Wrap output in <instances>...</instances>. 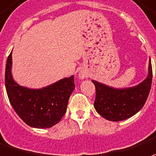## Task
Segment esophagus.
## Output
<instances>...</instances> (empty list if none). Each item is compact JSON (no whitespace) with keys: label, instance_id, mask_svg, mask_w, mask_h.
I'll list each match as a JSON object with an SVG mask.
<instances>
[{"label":"esophagus","instance_id":"obj_1","mask_svg":"<svg viewBox=\"0 0 156 156\" xmlns=\"http://www.w3.org/2000/svg\"><path fill=\"white\" fill-rule=\"evenodd\" d=\"M78 77H79L80 80H84L86 78V74L85 72H83V71H80L79 73H78Z\"/></svg>","mask_w":156,"mask_h":156}]
</instances>
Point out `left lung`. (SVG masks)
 <instances>
[{"label":"left lung","mask_w":156,"mask_h":156,"mask_svg":"<svg viewBox=\"0 0 156 156\" xmlns=\"http://www.w3.org/2000/svg\"><path fill=\"white\" fill-rule=\"evenodd\" d=\"M95 86L94 107L99 115L111 121L129 119L139 112L148 98L152 82V66L149 61L148 75L142 82L131 87L115 88L92 80Z\"/></svg>","instance_id":"8db88e82"}]
</instances>
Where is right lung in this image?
I'll list each match as a JSON object with an SVG mask.
<instances>
[{"label":"right lung","instance_id":"add662e5","mask_svg":"<svg viewBox=\"0 0 156 156\" xmlns=\"http://www.w3.org/2000/svg\"><path fill=\"white\" fill-rule=\"evenodd\" d=\"M12 51L6 61L5 84L12 107L30 127L47 129L54 126L66 112L67 104L75 89L74 76L63 78L40 89L20 86L11 72Z\"/></svg>","mask_w":156,"mask_h":156}]
</instances>
